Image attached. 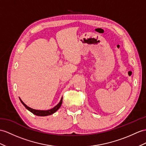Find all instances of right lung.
<instances>
[{
  "mask_svg": "<svg viewBox=\"0 0 146 146\" xmlns=\"http://www.w3.org/2000/svg\"><path fill=\"white\" fill-rule=\"evenodd\" d=\"M20 98V102H22V104L24 105L25 107L28 110H29V111L33 113V114L36 115V116H46L51 115L53 114V113H54L56 111H58L60 107H61V106L62 105V97L59 104L57 105H56L54 108H52L50 110H38L33 109V108L29 107V106H28L26 104H24L23 102L21 100L20 98Z\"/></svg>",
  "mask_w": 146,
  "mask_h": 146,
  "instance_id": "obj_1",
  "label": "right lung"
}]
</instances>
